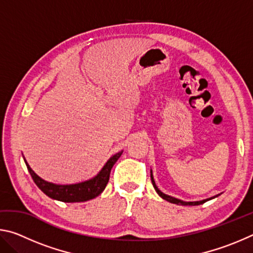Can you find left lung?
Returning a JSON list of instances; mask_svg holds the SVG:
<instances>
[{"label":"left lung","instance_id":"8db88e82","mask_svg":"<svg viewBox=\"0 0 253 253\" xmlns=\"http://www.w3.org/2000/svg\"><path fill=\"white\" fill-rule=\"evenodd\" d=\"M151 179H152V184H153L154 188H155V191L157 192V194L160 195L162 199H164V200H166V201H169V202H170V203H174V204H177V205H200V204L205 203V202H207V201H209V200H212V199L215 198V196H213V198H211V199H207V200H203V201H198V202H184V201H181V200H178V199L172 198V196H169V195H166V194L163 193V192H161L160 190H158L157 186H156V184H155V181H154V178H153L152 172H151ZM216 196H217V195H216Z\"/></svg>","mask_w":253,"mask_h":253}]
</instances>
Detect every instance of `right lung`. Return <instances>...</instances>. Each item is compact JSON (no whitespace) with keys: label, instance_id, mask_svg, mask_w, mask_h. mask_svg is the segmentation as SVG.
<instances>
[{"label":"right lung","instance_id":"add662e5","mask_svg":"<svg viewBox=\"0 0 253 253\" xmlns=\"http://www.w3.org/2000/svg\"><path fill=\"white\" fill-rule=\"evenodd\" d=\"M122 154L123 151L110 157V160L106 163V165L102 168L97 176L89 179V181L72 184V185H55V184L45 182L33 172L27 161L24 160V162L34 183L45 195H48L49 198L53 200L61 201V202L74 203L84 202V201L95 199L96 196L101 194V192L105 190L107 184H108L110 170L113 169L115 163L118 161V158L122 156Z\"/></svg>","mask_w":253,"mask_h":253}]
</instances>
